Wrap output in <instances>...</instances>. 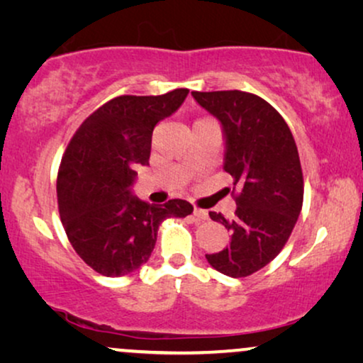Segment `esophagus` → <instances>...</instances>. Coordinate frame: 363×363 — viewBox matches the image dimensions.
<instances>
[{
    "instance_id": "esophagus-1",
    "label": "esophagus",
    "mask_w": 363,
    "mask_h": 363,
    "mask_svg": "<svg viewBox=\"0 0 363 363\" xmlns=\"http://www.w3.org/2000/svg\"><path fill=\"white\" fill-rule=\"evenodd\" d=\"M193 215H195V218H198L200 221L208 220V213L205 210H200V208H195V210H193Z\"/></svg>"
}]
</instances>
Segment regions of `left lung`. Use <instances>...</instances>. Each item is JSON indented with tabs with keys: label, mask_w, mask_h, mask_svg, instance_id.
Instances as JSON below:
<instances>
[{
	"label": "left lung",
	"mask_w": 363,
	"mask_h": 363,
	"mask_svg": "<svg viewBox=\"0 0 363 363\" xmlns=\"http://www.w3.org/2000/svg\"><path fill=\"white\" fill-rule=\"evenodd\" d=\"M220 122L225 138L223 170L241 190L233 220L210 211L230 231L225 250L206 255L221 274L245 277L279 255L294 230L304 198L294 137L274 107L241 91L191 92Z\"/></svg>",
	"instance_id": "1"
}]
</instances>
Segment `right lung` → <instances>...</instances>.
<instances>
[{"mask_svg":"<svg viewBox=\"0 0 363 363\" xmlns=\"http://www.w3.org/2000/svg\"><path fill=\"white\" fill-rule=\"evenodd\" d=\"M188 92L112 99L82 122L64 153L59 215L72 247L99 274L137 271L150 257L162 223L193 211L180 198L148 205L132 193L135 168L148 165L153 128L178 111Z\"/></svg>","mask_w":363,"mask_h":363,"instance_id":"obj_1","label":"right lung"}]
</instances>
